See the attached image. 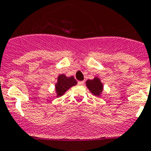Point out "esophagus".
Listing matches in <instances>:
<instances>
[{
    "label": "esophagus",
    "instance_id": "esophagus-1",
    "mask_svg": "<svg viewBox=\"0 0 151 151\" xmlns=\"http://www.w3.org/2000/svg\"><path fill=\"white\" fill-rule=\"evenodd\" d=\"M78 85H83L84 84V81H78Z\"/></svg>",
    "mask_w": 151,
    "mask_h": 151
}]
</instances>
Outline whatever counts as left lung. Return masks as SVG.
<instances>
[{"instance_id":"8db88e82","label":"left lung","mask_w":151,"mask_h":151,"mask_svg":"<svg viewBox=\"0 0 151 151\" xmlns=\"http://www.w3.org/2000/svg\"><path fill=\"white\" fill-rule=\"evenodd\" d=\"M86 85L90 92L96 96H100L103 91V84L98 77L93 79H88L86 81Z\"/></svg>"}]
</instances>
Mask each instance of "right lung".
Segmentation results:
<instances>
[{
  "label": "right lung",
  "instance_id": "1",
  "mask_svg": "<svg viewBox=\"0 0 151 151\" xmlns=\"http://www.w3.org/2000/svg\"><path fill=\"white\" fill-rule=\"evenodd\" d=\"M76 84H77V81L73 76L67 77L64 74L59 75L58 76V81L55 85L57 97L63 96L67 90Z\"/></svg>",
  "mask_w": 151,
  "mask_h": 151
}]
</instances>
